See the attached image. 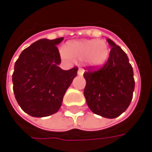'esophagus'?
I'll return each instance as SVG.
<instances>
[{"label":"esophagus","mask_w":152,"mask_h":152,"mask_svg":"<svg viewBox=\"0 0 152 152\" xmlns=\"http://www.w3.org/2000/svg\"><path fill=\"white\" fill-rule=\"evenodd\" d=\"M84 73H85V70L83 68H79V70H78V75L79 76H82Z\"/></svg>","instance_id":"obj_1"}]
</instances>
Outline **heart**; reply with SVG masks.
Here are the masks:
<instances>
[{
  "label": "heart",
  "instance_id": "heart-1",
  "mask_svg": "<svg viewBox=\"0 0 152 152\" xmlns=\"http://www.w3.org/2000/svg\"><path fill=\"white\" fill-rule=\"evenodd\" d=\"M66 51H62L64 57H70L76 61H85L91 67L103 66L109 57V47L102 39H81L68 43Z\"/></svg>",
  "mask_w": 152,
  "mask_h": 152
}]
</instances>
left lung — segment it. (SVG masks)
<instances>
[{
  "label": "left lung",
  "mask_w": 152,
  "mask_h": 152,
  "mask_svg": "<svg viewBox=\"0 0 152 152\" xmlns=\"http://www.w3.org/2000/svg\"><path fill=\"white\" fill-rule=\"evenodd\" d=\"M112 47L106 64L100 69L89 67L84 73L86 102L94 113L115 118L125 112L133 98L134 79L128 56L110 39Z\"/></svg>",
  "instance_id": "obj_1"
}]
</instances>
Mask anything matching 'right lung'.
<instances>
[{
  "label": "right lung",
  "instance_id": "right-lung-1",
  "mask_svg": "<svg viewBox=\"0 0 152 152\" xmlns=\"http://www.w3.org/2000/svg\"><path fill=\"white\" fill-rule=\"evenodd\" d=\"M63 38L41 39L22 51L14 65L13 92L20 107L35 118L56 113L77 75L78 67L62 70L56 45Z\"/></svg>",
  "mask_w": 152,
  "mask_h": 152
}]
</instances>
